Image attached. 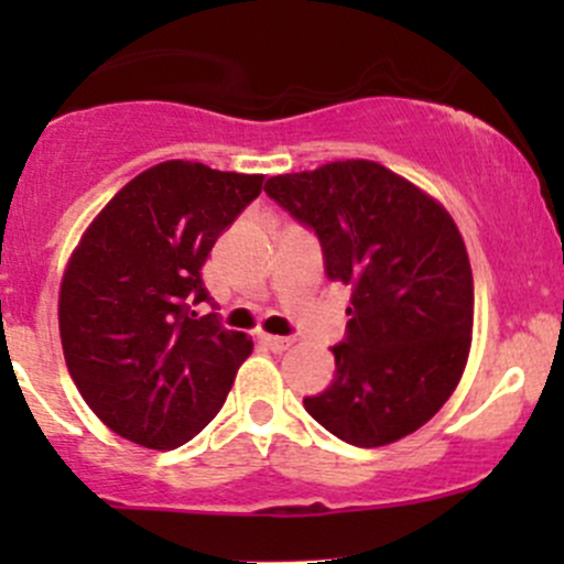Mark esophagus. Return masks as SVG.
<instances>
[{
  "label": "esophagus",
  "mask_w": 564,
  "mask_h": 564,
  "mask_svg": "<svg viewBox=\"0 0 564 564\" xmlns=\"http://www.w3.org/2000/svg\"><path fill=\"white\" fill-rule=\"evenodd\" d=\"M262 345L268 349H273V352H286V349L294 345V339H289V336H273V334H262Z\"/></svg>",
  "instance_id": "obj_1"
}]
</instances>
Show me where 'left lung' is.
Listing matches in <instances>:
<instances>
[{"label":"left lung","mask_w":564,"mask_h":564,"mask_svg":"<svg viewBox=\"0 0 564 564\" xmlns=\"http://www.w3.org/2000/svg\"><path fill=\"white\" fill-rule=\"evenodd\" d=\"M264 193L318 236L328 281L352 289L336 371L304 408L379 448L430 422L467 366L475 291L462 232L437 200L373 161L278 174Z\"/></svg>","instance_id":"1"}]
</instances>
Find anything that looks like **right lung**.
I'll use <instances>...</instances> for the list:
<instances>
[{
	"instance_id": "add662e5",
	"label": "right lung",
	"mask_w": 564,
	"mask_h": 564,
	"mask_svg": "<svg viewBox=\"0 0 564 564\" xmlns=\"http://www.w3.org/2000/svg\"><path fill=\"white\" fill-rule=\"evenodd\" d=\"M262 193V174L164 161L108 200L61 286L70 379L116 435L170 451L198 435L228 398L254 341L230 332L200 268Z\"/></svg>"
}]
</instances>
